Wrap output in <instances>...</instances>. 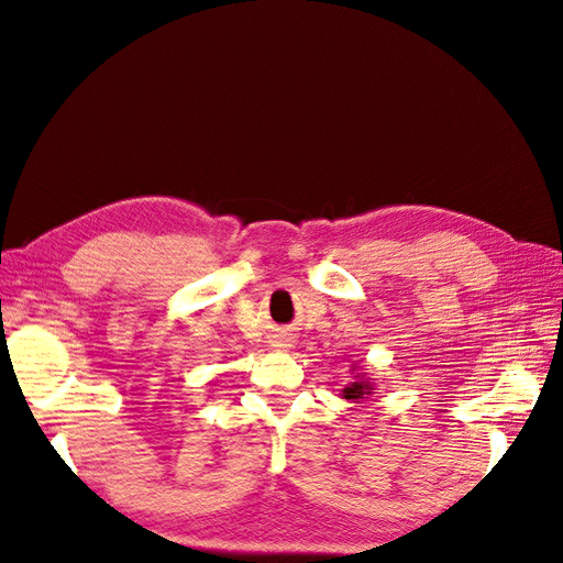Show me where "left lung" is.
<instances>
[{
  "label": "left lung",
  "instance_id": "obj_1",
  "mask_svg": "<svg viewBox=\"0 0 563 563\" xmlns=\"http://www.w3.org/2000/svg\"><path fill=\"white\" fill-rule=\"evenodd\" d=\"M373 387L366 383V380H356V383H352L350 387H345L343 389V397L345 399H364V395H368Z\"/></svg>",
  "mask_w": 563,
  "mask_h": 563
}]
</instances>
